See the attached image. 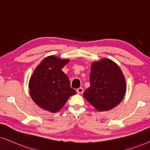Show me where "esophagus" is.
Masks as SVG:
<instances>
[{
    "instance_id": "34e87169",
    "label": "esophagus",
    "mask_w": 150,
    "mask_h": 150,
    "mask_svg": "<svg viewBox=\"0 0 150 150\" xmlns=\"http://www.w3.org/2000/svg\"><path fill=\"white\" fill-rule=\"evenodd\" d=\"M77 92L78 94H82L83 93V88H79L77 89Z\"/></svg>"
}]
</instances>
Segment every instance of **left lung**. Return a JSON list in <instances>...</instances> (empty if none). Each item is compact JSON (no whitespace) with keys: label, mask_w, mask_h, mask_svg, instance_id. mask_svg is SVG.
<instances>
[{"label":"left lung","mask_w":150,"mask_h":150,"mask_svg":"<svg viewBox=\"0 0 150 150\" xmlns=\"http://www.w3.org/2000/svg\"><path fill=\"white\" fill-rule=\"evenodd\" d=\"M90 87L83 97L98 111L119 105L126 92L125 77L118 65L109 59L94 62L90 73Z\"/></svg>","instance_id":"1"}]
</instances>
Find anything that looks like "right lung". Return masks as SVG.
<instances>
[{
    "mask_svg": "<svg viewBox=\"0 0 150 150\" xmlns=\"http://www.w3.org/2000/svg\"><path fill=\"white\" fill-rule=\"evenodd\" d=\"M69 59L54 55L45 57L38 66L29 83L33 101L45 110L57 112L76 91L71 88L69 77L62 69Z\"/></svg>",
    "mask_w": 150,
    "mask_h": 150,
    "instance_id": "add662e5",
    "label": "right lung"
}]
</instances>
